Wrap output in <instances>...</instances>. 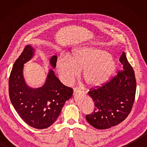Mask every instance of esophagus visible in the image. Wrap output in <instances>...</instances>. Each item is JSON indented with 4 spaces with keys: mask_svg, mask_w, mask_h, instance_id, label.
<instances>
[{
    "mask_svg": "<svg viewBox=\"0 0 147 147\" xmlns=\"http://www.w3.org/2000/svg\"><path fill=\"white\" fill-rule=\"evenodd\" d=\"M78 94H84V92L81 91L80 90H77V89H74L73 90V95L74 96H76Z\"/></svg>",
    "mask_w": 147,
    "mask_h": 147,
    "instance_id": "obj_1",
    "label": "esophagus"
}]
</instances>
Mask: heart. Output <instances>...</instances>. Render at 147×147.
I'll return each instance as SVG.
<instances>
[{"label": "heart", "mask_w": 147, "mask_h": 147, "mask_svg": "<svg viewBox=\"0 0 147 147\" xmlns=\"http://www.w3.org/2000/svg\"><path fill=\"white\" fill-rule=\"evenodd\" d=\"M55 65L65 85L73 83L83 69V78L90 88H95L108 82L117 69V62L104 50L84 47L74 49L70 56L58 58Z\"/></svg>", "instance_id": "1"}]
</instances>
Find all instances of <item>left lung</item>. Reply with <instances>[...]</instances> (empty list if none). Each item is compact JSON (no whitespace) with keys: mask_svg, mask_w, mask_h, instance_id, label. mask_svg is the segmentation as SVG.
Segmentation results:
<instances>
[{"mask_svg":"<svg viewBox=\"0 0 147 147\" xmlns=\"http://www.w3.org/2000/svg\"><path fill=\"white\" fill-rule=\"evenodd\" d=\"M123 71L105 85L88 92L94 111L86 115L90 125L105 129L117 125L127 117L135 101L136 83L135 72L124 52L119 59Z\"/></svg>","mask_w":147,"mask_h":147,"instance_id":"8db88e82","label":"left lung"}]
</instances>
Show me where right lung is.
I'll return each mask as SVG.
<instances>
[{
    "label": "right lung",
    "instance_id": "obj_1",
    "mask_svg": "<svg viewBox=\"0 0 147 147\" xmlns=\"http://www.w3.org/2000/svg\"><path fill=\"white\" fill-rule=\"evenodd\" d=\"M35 49L27 45L12 67L9 81V93L15 110L26 123L36 129L51 126L61 114L65 102L71 98L73 90L64 86L49 69L43 86L32 88L27 85L23 74L24 64L32 59ZM57 55L49 59L55 67Z\"/></svg>",
    "mask_w": 147,
    "mask_h": 147
}]
</instances>
